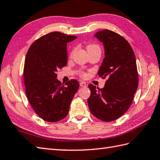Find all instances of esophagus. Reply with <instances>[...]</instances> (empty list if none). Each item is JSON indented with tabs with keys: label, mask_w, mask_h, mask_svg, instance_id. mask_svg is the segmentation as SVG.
<instances>
[{
	"label": "esophagus",
	"mask_w": 160,
	"mask_h": 160,
	"mask_svg": "<svg viewBox=\"0 0 160 160\" xmlns=\"http://www.w3.org/2000/svg\"><path fill=\"white\" fill-rule=\"evenodd\" d=\"M80 87H87V84L85 83V82H80Z\"/></svg>",
	"instance_id": "esophagus-1"
}]
</instances>
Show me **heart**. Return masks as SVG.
I'll use <instances>...</instances> for the list:
<instances>
[{"label": "heart", "instance_id": "b5f03b06", "mask_svg": "<svg viewBox=\"0 0 160 160\" xmlns=\"http://www.w3.org/2000/svg\"><path fill=\"white\" fill-rule=\"evenodd\" d=\"M87 50H88V51H90V50L97 49H100V47H99V46L97 45H94V44H91V45H87ZM81 75H82V76H83V77H84V76H87V74H86V73H82L81 74Z\"/></svg>", "mask_w": 160, "mask_h": 160}]
</instances>
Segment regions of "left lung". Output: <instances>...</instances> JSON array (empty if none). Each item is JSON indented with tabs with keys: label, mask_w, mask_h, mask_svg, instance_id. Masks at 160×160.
<instances>
[{
	"label": "left lung",
	"mask_w": 160,
	"mask_h": 160,
	"mask_svg": "<svg viewBox=\"0 0 160 160\" xmlns=\"http://www.w3.org/2000/svg\"><path fill=\"white\" fill-rule=\"evenodd\" d=\"M94 36L103 43L105 51L98 76L107 80L102 89L89 84L87 102L95 117L111 122L121 117L133 100L138 86L136 60L130 44L118 33L104 29Z\"/></svg>",
	"instance_id": "left-lung-1"
}]
</instances>
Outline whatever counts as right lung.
I'll return each instance as SVG.
<instances>
[{"label": "right lung", "instance_id": "1", "mask_svg": "<svg viewBox=\"0 0 160 160\" xmlns=\"http://www.w3.org/2000/svg\"><path fill=\"white\" fill-rule=\"evenodd\" d=\"M75 36L53 32L33 42L24 66L25 93L33 109L49 122H58L69 113L71 100L79 88L76 80L61 84L57 71L67 64V44Z\"/></svg>", "mask_w": 160, "mask_h": 160}]
</instances>
